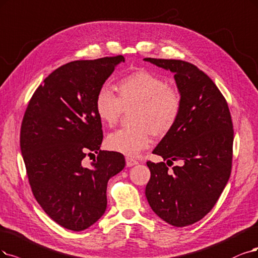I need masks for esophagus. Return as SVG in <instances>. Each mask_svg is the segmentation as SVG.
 <instances>
[{"instance_id":"1","label":"esophagus","mask_w":258,"mask_h":258,"mask_svg":"<svg viewBox=\"0 0 258 258\" xmlns=\"http://www.w3.org/2000/svg\"><path fill=\"white\" fill-rule=\"evenodd\" d=\"M125 161H126V166L127 167H133V166H135V165H138V161L136 159H134V158H132V157H126Z\"/></svg>"}]
</instances>
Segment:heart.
I'll return each mask as SVG.
<instances>
[{"instance_id":"1","label":"heart","mask_w":258,"mask_h":258,"mask_svg":"<svg viewBox=\"0 0 258 258\" xmlns=\"http://www.w3.org/2000/svg\"><path fill=\"white\" fill-rule=\"evenodd\" d=\"M114 94L107 86H102L94 98V110L100 121L113 126L123 110L131 111L134 125L114 131L106 138L109 150L135 157L148 149L153 141V132L165 136L176 124L182 98L176 88L167 85L158 75L139 69L123 76L116 84Z\"/></svg>"}]
</instances>
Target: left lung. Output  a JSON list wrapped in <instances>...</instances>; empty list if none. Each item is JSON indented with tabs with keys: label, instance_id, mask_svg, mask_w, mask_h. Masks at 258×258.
Masks as SVG:
<instances>
[{
	"label": "left lung",
	"instance_id": "1",
	"mask_svg": "<svg viewBox=\"0 0 258 258\" xmlns=\"http://www.w3.org/2000/svg\"><path fill=\"white\" fill-rule=\"evenodd\" d=\"M174 73L182 110L174 127L154 149L182 166L169 170L148 161L151 177L146 197L153 212L167 223L183 227L201 220L217 203L231 175L234 130L225 98L207 74L177 59L145 58Z\"/></svg>",
	"mask_w": 258,
	"mask_h": 258
}]
</instances>
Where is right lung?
<instances>
[{
  "instance_id": "right-lung-1",
  "label": "right lung",
  "mask_w": 258,
  "mask_h": 258,
  "mask_svg": "<svg viewBox=\"0 0 258 258\" xmlns=\"http://www.w3.org/2000/svg\"><path fill=\"white\" fill-rule=\"evenodd\" d=\"M122 55L75 60L36 89L22 120L20 147L35 199L51 219L80 232L106 211L108 179L125 166L123 154L100 150L102 123L94 98ZM97 154L90 166L83 161Z\"/></svg>"
}]
</instances>
